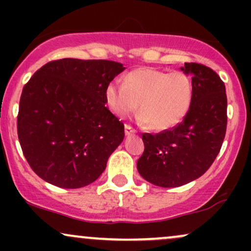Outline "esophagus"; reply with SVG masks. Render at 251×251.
I'll use <instances>...</instances> for the list:
<instances>
[{
    "label": "esophagus",
    "instance_id": "1",
    "mask_svg": "<svg viewBox=\"0 0 251 251\" xmlns=\"http://www.w3.org/2000/svg\"><path fill=\"white\" fill-rule=\"evenodd\" d=\"M126 129H127V126H126ZM126 132H127V131H126Z\"/></svg>",
    "mask_w": 251,
    "mask_h": 251
}]
</instances>
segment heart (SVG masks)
<instances>
[{"instance_id":"obj_1","label":"heart","mask_w":251,"mask_h":251,"mask_svg":"<svg viewBox=\"0 0 251 251\" xmlns=\"http://www.w3.org/2000/svg\"><path fill=\"white\" fill-rule=\"evenodd\" d=\"M164 102H165V105L169 106L172 114L177 119H179L183 116L186 109V98L183 96L179 88L175 87V86H171L169 88L168 93H166L165 98H164Z\"/></svg>"}]
</instances>
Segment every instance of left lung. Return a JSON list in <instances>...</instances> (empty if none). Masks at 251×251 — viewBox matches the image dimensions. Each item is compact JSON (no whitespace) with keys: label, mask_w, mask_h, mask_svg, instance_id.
I'll list each match as a JSON object with an SVG mask.
<instances>
[{"label":"left lung","mask_w":251,"mask_h":251,"mask_svg":"<svg viewBox=\"0 0 251 251\" xmlns=\"http://www.w3.org/2000/svg\"><path fill=\"white\" fill-rule=\"evenodd\" d=\"M125 71L108 60L48 62L22 91L20 145L47 183L79 189L96 181L124 140V125L106 107L109 82Z\"/></svg>","instance_id":"8db88e82"}]
</instances>
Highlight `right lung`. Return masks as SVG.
Segmentation results:
<instances>
[{"instance_id": "obj_1", "label": "right lung", "mask_w": 251, "mask_h": 251, "mask_svg": "<svg viewBox=\"0 0 251 251\" xmlns=\"http://www.w3.org/2000/svg\"><path fill=\"white\" fill-rule=\"evenodd\" d=\"M191 76V101L183 122L163 133H145V150L137 163L140 176L162 188H176L197 179L220 153L226 129V86L214 71L197 63L179 68ZM185 91V85L179 86ZM170 113L162 124L170 122Z\"/></svg>"}]
</instances>
